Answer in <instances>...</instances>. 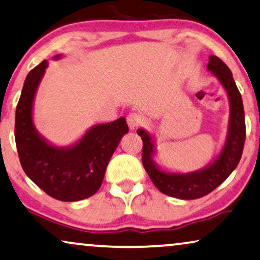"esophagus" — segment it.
<instances>
[{"label": "esophagus", "instance_id": "esophagus-1", "mask_svg": "<svg viewBox=\"0 0 260 260\" xmlns=\"http://www.w3.org/2000/svg\"><path fill=\"white\" fill-rule=\"evenodd\" d=\"M126 122L127 125L130 127V130H135L137 126L141 125L143 120H142L141 116L137 115V113H130V115L126 117Z\"/></svg>", "mask_w": 260, "mask_h": 260}]
</instances>
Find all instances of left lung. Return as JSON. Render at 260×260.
<instances>
[{
    "label": "left lung",
    "instance_id": "obj_1",
    "mask_svg": "<svg viewBox=\"0 0 260 260\" xmlns=\"http://www.w3.org/2000/svg\"><path fill=\"white\" fill-rule=\"evenodd\" d=\"M207 71L221 84L230 103V118L225 143L211 163L189 173L163 169L155 161V156L157 155L155 137L147 130H137V134L143 141L142 162L152 183L163 194L181 200H194L214 190L237 168L243 155L246 137L244 105L232 72L226 63L215 55H209Z\"/></svg>",
    "mask_w": 260,
    "mask_h": 260
}]
</instances>
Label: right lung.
<instances>
[{"label":"right lung","mask_w":260,"mask_h":260,"mask_svg":"<svg viewBox=\"0 0 260 260\" xmlns=\"http://www.w3.org/2000/svg\"><path fill=\"white\" fill-rule=\"evenodd\" d=\"M62 55L53 56V60ZM48 60L31 70L24 80L15 113V142L26 175L46 194L60 201L84 200L98 191L110 158L124 135L126 120L95 124L73 144L58 147L39 133L33 119L35 94Z\"/></svg>","instance_id":"obj_1"}]
</instances>
